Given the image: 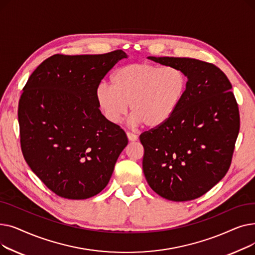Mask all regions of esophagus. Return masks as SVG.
Instances as JSON below:
<instances>
[{"label":"esophagus","instance_id":"obj_1","mask_svg":"<svg viewBox=\"0 0 255 255\" xmlns=\"http://www.w3.org/2000/svg\"><path fill=\"white\" fill-rule=\"evenodd\" d=\"M127 137L130 141H135L138 138L136 134H134V133H131V132H127Z\"/></svg>","mask_w":255,"mask_h":255}]
</instances>
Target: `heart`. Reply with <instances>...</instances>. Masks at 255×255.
Instances as JSON below:
<instances>
[{
	"mask_svg": "<svg viewBox=\"0 0 255 255\" xmlns=\"http://www.w3.org/2000/svg\"><path fill=\"white\" fill-rule=\"evenodd\" d=\"M112 85L101 83L96 100L104 117L118 124L128 113L132 123L148 127L164 124L181 103L187 76L178 67H160L150 63H132L119 68Z\"/></svg>",
	"mask_w": 255,
	"mask_h": 255,
	"instance_id": "1",
	"label": "heart"
}]
</instances>
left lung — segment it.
<instances>
[{
  "instance_id": "1",
  "label": "left lung",
  "mask_w": 255,
  "mask_h": 255,
  "mask_svg": "<svg viewBox=\"0 0 255 255\" xmlns=\"http://www.w3.org/2000/svg\"><path fill=\"white\" fill-rule=\"evenodd\" d=\"M183 70L188 82L166 122L141 133L146 182L160 196L187 202L207 193L229 170L240 130L237 100L217 66L190 58L149 57Z\"/></svg>"
}]
</instances>
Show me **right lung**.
I'll list each match as a JSON object with an SVG mask.
<instances>
[{
    "label": "right lung",
    "mask_w": 255,
    "mask_h": 255,
    "mask_svg": "<svg viewBox=\"0 0 255 255\" xmlns=\"http://www.w3.org/2000/svg\"><path fill=\"white\" fill-rule=\"evenodd\" d=\"M127 55H55L29 77L18 103L24 160L48 189L86 199L109 184L128 143L126 133L100 112L96 89Z\"/></svg>",
    "instance_id": "add662e5"
}]
</instances>
